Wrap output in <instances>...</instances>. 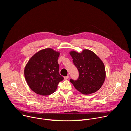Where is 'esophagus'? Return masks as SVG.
<instances>
[{
  "label": "esophagus",
  "instance_id": "1",
  "mask_svg": "<svg viewBox=\"0 0 131 131\" xmlns=\"http://www.w3.org/2000/svg\"><path fill=\"white\" fill-rule=\"evenodd\" d=\"M68 78H69V76H66V77H64V79H65V80H67V79H68Z\"/></svg>",
  "mask_w": 131,
  "mask_h": 131
}]
</instances>
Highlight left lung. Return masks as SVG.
<instances>
[{
    "label": "left lung",
    "mask_w": 131,
    "mask_h": 131,
    "mask_svg": "<svg viewBox=\"0 0 131 131\" xmlns=\"http://www.w3.org/2000/svg\"><path fill=\"white\" fill-rule=\"evenodd\" d=\"M69 53L79 71L78 78L76 80L70 79V82L83 94H90L98 91L106 78L105 67L101 60L87 49L81 53L73 51Z\"/></svg>",
    "instance_id": "8db88e82"
}]
</instances>
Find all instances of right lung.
Returning <instances> with one entry per match:
<instances>
[{
	"mask_svg": "<svg viewBox=\"0 0 131 131\" xmlns=\"http://www.w3.org/2000/svg\"><path fill=\"white\" fill-rule=\"evenodd\" d=\"M59 52L47 48L36 53L28 61L24 76L29 88L37 94L43 96L52 94L63 80L59 72Z\"/></svg>",
	"mask_w": 131,
	"mask_h": 131,
	"instance_id": "add662e5",
	"label": "right lung"
}]
</instances>
